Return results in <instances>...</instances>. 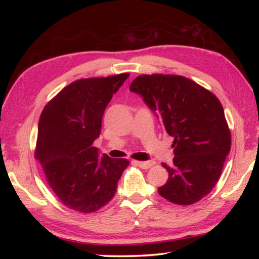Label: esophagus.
Masks as SVG:
<instances>
[{"mask_svg":"<svg viewBox=\"0 0 259 259\" xmlns=\"http://www.w3.org/2000/svg\"><path fill=\"white\" fill-rule=\"evenodd\" d=\"M134 163L136 165H138L139 168H142V169H148V168H151L153 164H154V162H152V161H134Z\"/></svg>","mask_w":259,"mask_h":259,"instance_id":"obj_1","label":"esophagus"}]
</instances>
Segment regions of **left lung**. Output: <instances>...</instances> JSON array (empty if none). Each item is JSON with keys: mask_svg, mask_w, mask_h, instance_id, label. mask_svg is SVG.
Listing matches in <instances>:
<instances>
[{"mask_svg": "<svg viewBox=\"0 0 259 259\" xmlns=\"http://www.w3.org/2000/svg\"><path fill=\"white\" fill-rule=\"evenodd\" d=\"M130 91L142 96L174 137L172 165L162 163L169 177L157 188L159 194L179 205L198 202L217 184L231 151V131L219 99L181 75H139Z\"/></svg>", "mask_w": 259, "mask_h": 259, "instance_id": "1", "label": "left lung"}]
</instances>
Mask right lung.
Wrapping results in <instances>:
<instances>
[{
  "label": "right lung",
  "mask_w": 259,
  "mask_h": 259,
  "mask_svg": "<svg viewBox=\"0 0 259 259\" xmlns=\"http://www.w3.org/2000/svg\"><path fill=\"white\" fill-rule=\"evenodd\" d=\"M129 73L81 78L48 103L38 121L35 157L64 205L78 212L97 211L111 201L126 159L99 157L93 144L102 131L105 108Z\"/></svg>",
  "instance_id": "obj_1"
}]
</instances>
